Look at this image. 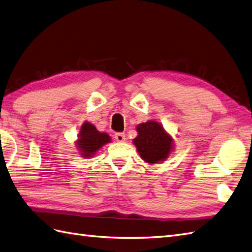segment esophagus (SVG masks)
Masks as SVG:
<instances>
[{
    "instance_id": "1",
    "label": "esophagus",
    "mask_w": 252,
    "mask_h": 252,
    "mask_svg": "<svg viewBox=\"0 0 252 252\" xmlns=\"http://www.w3.org/2000/svg\"><path fill=\"white\" fill-rule=\"evenodd\" d=\"M114 138H115V140L117 142H124L125 139H126V136H125L124 132H116L114 135Z\"/></svg>"
}]
</instances>
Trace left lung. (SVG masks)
I'll return each mask as SVG.
<instances>
[{
	"label": "left lung",
	"instance_id": "obj_1",
	"mask_svg": "<svg viewBox=\"0 0 252 252\" xmlns=\"http://www.w3.org/2000/svg\"><path fill=\"white\" fill-rule=\"evenodd\" d=\"M138 137L133 139L141 158L148 163H158L170 153L172 140L158 123L149 121L137 126Z\"/></svg>",
	"mask_w": 252,
	"mask_h": 252
}]
</instances>
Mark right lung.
I'll use <instances>...</instances> for the list:
<instances>
[{
  "mask_svg": "<svg viewBox=\"0 0 252 252\" xmlns=\"http://www.w3.org/2000/svg\"><path fill=\"white\" fill-rule=\"evenodd\" d=\"M80 139L77 142V147L82 151L83 156H92L97 150L102 147L103 144L110 142V137L108 133L100 132L96 127L91 123H84L80 131Z\"/></svg>",
  "mask_w": 252,
  "mask_h": 252,
  "instance_id": "add662e5",
  "label": "right lung"
}]
</instances>
